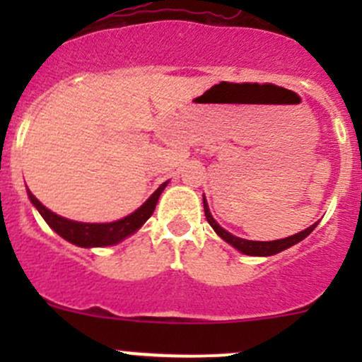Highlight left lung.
Segmentation results:
<instances>
[{
    "label": "left lung",
    "mask_w": 362,
    "mask_h": 362,
    "mask_svg": "<svg viewBox=\"0 0 362 362\" xmlns=\"http://www.w3.org/2000/svg\"><path fill=\"white\" fill-rule=\"evenodd\" d=\"M203 206H204V215H206L208 224L214 228V231L217 233V235L221 236L222 240H226L228 243H231L235 249H238L240 252H243V254H247V255H273V254H279V252L289 249V247H293L298 242H301V240H305L306 236H308L310 233H312L313 229L317 228V222H315L313 226L306 228L305 231L296 233L294 236H289V238L275 240V242H250V240H243V238H238V236H233L231 233H228L226 229H222L221 226H218L217 222L214 221V217H211L210 210H208V204H206V202H204V199H203Z\"/></svg>",
    "instance_id": "1"
}]
</instances>
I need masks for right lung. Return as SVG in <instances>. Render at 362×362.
<instances>
[{"label":"right lung","instance_id":"right-lung-1","mask_svg":"<svg viewBox=\"0 0 362 362\" xmlns=\"http://www.w3.org/2000/svg\"><path fill=\"white\" fill-rule=\"evenodd\" d=\"M168 182H164L163 185L147 199L140 208H138L134 214L127 215V217L120 218V221L108 222V224H87V222H75L68 221V218L59 217L54 211H50L49 208L43 206L31 192L28 191L29 199L35 204L36 210L42 214V217L45 218L47 224L54 229L59 236H63L64 240H68L69 243H75L78 247H107V245H115V243L122 242L126 236L133 235L138 228L144 226V222L154 214L156 204L160 192L164 191Z\"/></svg>","mask_w":362,"mask_h":362}]
</instances>
